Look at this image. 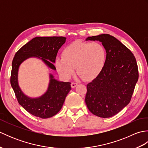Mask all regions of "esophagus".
I'll return each instance as SVG.
<instances>
[{
	"instance_id": "34e87169",
	"label": "esophagus",
	"mask_w": 148,
	"mask_h": 148,
	"mask_svg": "<svg viewBox=\"0 0 148 148\" xmlns=\"http://www.w3.org/2000/svg\"><path fill=\"white\" fill-rule=\"evenodd\" d=\"M76 86H77V83H71V87L72 88L76 87Z\"/></svg>"
}]
</instances>
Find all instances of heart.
Returning <instances> with one entry per match:
<instances>
[{
  "label": "heart",
  "instance_id": "heart-1",
  "mask_svg": "<svg viewBox=\"0 0 148 148\" xmlns=\"http://www.w3.org/2000/svg\"><path fill=\"white\" fill-rule=\"evenodd\" d=\"M106 51L101 44L97 42L75 41L66 46L62 57L56 59L55 66L60 75L68 79L77 73L85 81H92L99 76L104 67Z\"/></svg>",
  "mask_w": 148,
  "mask_h": 148
}]
</instances>
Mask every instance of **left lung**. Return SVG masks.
Instances as JSON below:
<instances>
[{"mask_svg":"<svg viewBox=\"0 0 148 148\" xmlns=\"http://www.w3.org/2000/svg\"><path fill=\"white\" fill-rule=\"evenodd\" d=\"M86 40H99L107 53L102 72L87 84L86 106L99 117H112L130 102L139 78L136 59L129 49L109 34L88 37Z\"/></svg>","mask_w":148,"mask_h":148,"instance_id":"left-lung-1","label":"left lung"}]
</instances>
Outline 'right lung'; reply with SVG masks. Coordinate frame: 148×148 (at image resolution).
I'll return each instance as SVG.
<instances>
[{
    "instance_id": "obj_1",
    "label": "right lung",
    "mask_w": 148,
    "mask_h": 148,
    "mask_svg": "<svg viewBox=\"0 0 148 148\" xmlns=\"http://www.w3.org/2000/svg\"><path fill=\"white\" fill-rule=\"evenodd\" d=\"M64 37H36L18 50L12 62L11 84L18 103L37 117L51 118L60 111L65 97L71 90V83L59 81L49 74L48 89L42 95L31 98L22 92L18 84V70L25 60L35 57L45 63L49 69L56 71L55 62L58 49L65 42Z\"/></svg>"
}]
</instances>
